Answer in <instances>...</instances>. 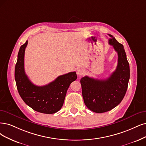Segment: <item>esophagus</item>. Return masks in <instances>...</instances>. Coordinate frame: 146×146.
Listing matches in <instances>:
<instances>
[{"mask_svg": "<svg viewBox=\"0 0 146 146\" xmlns=\"http://www.w3.org/2000/svg\"><path fill=\"white\" fill-rule=\"evenodd\" d=\"M85 73L84 70L82 68H78L76 70V73L78 75V76H82Z\"/></svg>", "mask_w": 146, "mask_h": 146, "instance_id": "34e87169", "label": "esophagus"}]
</instances>
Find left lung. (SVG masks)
Here are the masks:
<instances>
[{
    "label": "left lung",
    "mask_w": 146,
    "mask_h": 146,
    "mask_svg": "<svg viewBox=\"0 0 146 146\" xmlns=\"http://www.w3.org/2000/svg\"><path fill=\"white\" fill-rule=\"evenodd\" d=\"M109 44L118 54V64L115 71L105 80L87 76L80 79L84 103L89 110L103 113L114 108L119 104L126 93L130 78V68L123 46L112 35Z\"/></svg>",
    "instance_id": "1"
}]
</instances>
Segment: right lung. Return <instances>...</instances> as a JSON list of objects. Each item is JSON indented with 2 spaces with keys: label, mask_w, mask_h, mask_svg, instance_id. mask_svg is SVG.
<instances>
[{
  "label": "right lung",
  "mask_w": 146,
  "mask_h": 146,
  "mask_svg": "<svg viewBox=\"0 0 146 146\" xmlns=\"http://www.w3.org/2000/svg\"><path fill=\"white\" fill-rule=\"evenodd\" d=\"M27 44L28 41L20 47L15 67V80L19 93L32 109L44 114H54L62 108L70 84L77 79L76 73L61 75L44 86L33 84L25 72L24 57Z\"/></svg>",
  "instance_id": "1"
}]
</instances>
